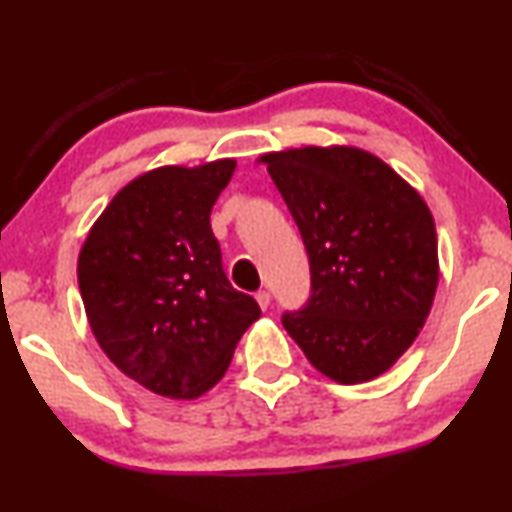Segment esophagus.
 <instances>
[{"mask_svg":"<svg viewBox=\"0 0 512 512\" xmlns=\"http://www.w3.org/2000/svg\"><path fill=\"white\" fill-rule=\"evenodd\" d=\"M255 300H257V305L262 307V310H267L269 303H272V295H269V291H257Z\"/></svg>","mask_w":512,"mask_h":512,"instance_id":"34e87169","label":"esophagus"}]
</instances>
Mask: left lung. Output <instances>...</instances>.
I'll list each match as a JSON object with an SVG mask.
<instances>
[{
  "instance_id": "obj_1",
  "label": "left lung",
  "mask_w": 512,
  "mask_h": 512,
  "mask_svg": "<svg viewBox=\"0 0 512 512\" xmlns=\"http://www.w3.org/2000/svg\"><path fill=\"white\" fill-rule=\"evenodd\" d=\"M291 209L312 293L283 329L338 384L377 379L412 346L439 283L427 202L360 147H300L262 155Z\"/></svg>"
}]
</instances>
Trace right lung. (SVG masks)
Segmentation results:
<instances>
[{
  "instance_id": "obj_1",
  "label": "right lung",
  "mask_w": 512,
  "mask_h": 512,
  "mask_svg": "<svg viewBox=\"0 0 512 512\" xmlns=\"http://www.w3.org/2000/svg\"><path fill=\"white\" fill-rule=\"evenodd\" d=\"M236 162L159 166L123 186L78 255L100 348L147 391L188 400L224 377L260 305L226 279L209 226Z\"/></svg>"
}]
</instances>
